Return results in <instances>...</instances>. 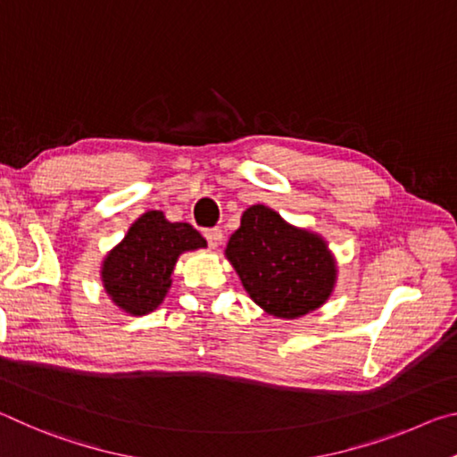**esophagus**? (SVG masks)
Wrapping results in <instances>:
<instances>
[{
    "instance_id": "34e87169",
    "label": "esophagus",
    "mask_w": 457,
    "mask_h": 457,
    "mask_svg": "<svg viewBox=\"0 0 457 457\" xmlns=\"http://www.w3.org/2000/svg\"><path fill=\"white\" fill-rule=\"evenodd\" d=\"M205 239H207V244H210V247H218L221 244V239H223L221 229L220 228L205 229Z\"/></svg>"
}]
</instances>
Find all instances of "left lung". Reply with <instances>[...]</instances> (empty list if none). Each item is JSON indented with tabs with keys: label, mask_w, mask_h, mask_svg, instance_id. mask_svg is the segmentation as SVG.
<instances>
[{
	"label": "left lung",
	"mask_w": 457,
	"mask_h": 457,
	"mask_svg": "<svg viewBox=\"0 0 457 457\" xmlns=\"http://www.w3.org/2000/svg\"><path fill=\"white\" fill-rule=\"evenodd\" d=\"M226 258L245 292L278 319H298L327 303L337 262L319 234L294 228L266 205L247 207Z\"/></svg>",
	"instance_id": "obj_1"
}]
</instances>
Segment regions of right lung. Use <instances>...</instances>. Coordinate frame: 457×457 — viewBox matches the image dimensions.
<instances>
[{"label":"right lung","mask_w":457,"mask_h":457,"mask_svg":"<svg viewBox=\"0 0 457 457\" xmlns=\"http://www.w3.org/2000/svg\"><path fill=\"white\" fill-rule=\"evenodd\" d=\"M205 245L204 236L189 223H171L163 212H146L106 253L100 270L104 290L120 311L133 316L149 314L171 288L177 258Z\"/></svg>","instance_id":"right-lung-1"}]
</instances>
